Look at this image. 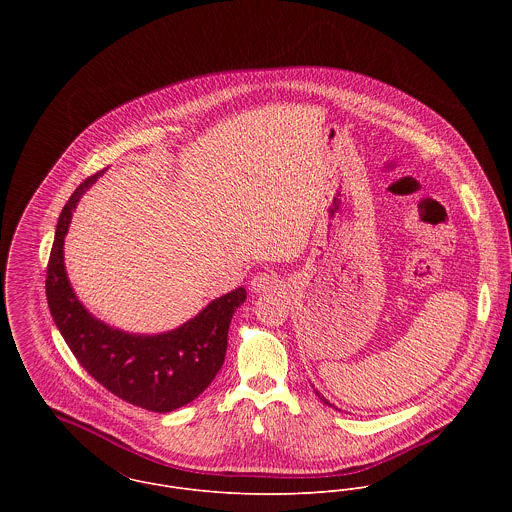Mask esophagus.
<instances>
[{
    "instance_id": "1",
    "label": "esophagus",
    "mask_w": 512,
    "mask_h": 512,
    "mask_svg": "<svg viewBox=\"0 0 512 512\" xmlns=\"http://www.w3.org/2000/svg\"><path fill=\"white\" fill-rule=\"evenodd\" d=\"M250 288L254 293H272L282 290V280L272 272H260L252 278Z\"/></svg>"
}]
</instances>
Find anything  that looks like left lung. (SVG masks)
Here are the masks:
<instances>
[{"label":"left lung","mask_w":512,"mask_h":512,"mask_svg":"<svg viewBox=\"0 0 512 512\" xmlns=\"http://www.w3.org/2000/svg\"><path fill=\"white\" fill-rule=\"evenodd\" d=\"M315 394H317V396H319V400H321V402H325V404H327V406H333V404H331V402H329V400H327V398H325V396H321V394H319V390H315Z\"/></svg>","instance_id":"1"}]
</instances>
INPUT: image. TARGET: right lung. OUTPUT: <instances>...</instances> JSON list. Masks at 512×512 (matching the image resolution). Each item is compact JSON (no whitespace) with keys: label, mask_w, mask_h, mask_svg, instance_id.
<instances>
[{"label":"right lung","mask_w":512,"mask_h":512,"mask_svg":"<svg viewBox=\"0 0 512 512\" xmlns=\"http://www.w3.org/2000/svg\"><path fill=\"white\" fill-rule=\"evenodd\" d=\"M104 171L88 177L65 205L47 266V301L57 329L80 366L114 396L151 412H173L193 402L224 363L228 327L246 290L213 299L177 329L144 335L96 319L76 297L65 268V236L80 197Z\"/></svg>","instance_id":"add662e5"}]
</instances>
